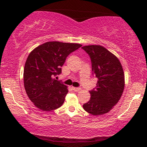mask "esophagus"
<instances>
[{
    "mask_svg": "<svg viewBox=\"0 0 147 147\" xmlns=\"http://www.w3.org/2000/svg\"><path fill=\"white\" fill-rule=\"evenodd\" d=\"M72 90H74L75 92H79L80 90H81L80 87H72Z\"/></svg>",
    "mask_w": 147,
    "mask_h": 147,
    "instance_id": "34e87169",
    "label": "esophagus"
}]
</instances>
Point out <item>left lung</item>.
<instances>
[{"label":"left lung","instance_id":"8db88e82","mask_svg":"<svg viewBox=\"0 0 147 147\" xmlns=\"http://www.w3.org/2000/svg\"><path fill=\"white\" fill-rule=\"evenodd\" d=\"M90 55L92 69L98 79L95 90L90 91V101L83 105L88 113L98 116L107 113L117 104L124 91V73L119 59L103 46H83Z\"/></svg>","mask_w":147,"mask_h":147}]
</instances>
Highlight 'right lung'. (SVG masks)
I'll return each instance as SVG.
<instances>
[{"label": "right lung", "mask_w": 147, "mask_h": 147, "mask_svg": "<svg viewBox=\"0 0 147 147\" xmlns=\"http://www.w3.org/2000/svg\"><path fill=\"white\" fill-rule=\"evenodd\" d=\"M82 45L47 42L30 52L23 72L24 87L30 101L40 110L50 112L63 105L67 87L56 80L67 57Z\"/></svg>", "instance_id": "add662e5"}]
</instances>
